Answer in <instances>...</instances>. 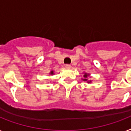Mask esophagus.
<instances>
[{
	"mask_svg": "<svg viewBox=\"0 0 131 131\" xmlns=\"http://www.w3.org/2000/svg\"><path fill=\"white\" fill-rule=\"evenodd\" d=\"M65 67L67 68V69H71V66L70 65V64H66V65H65Z\"/></svg>",
	"mask_w": 131,
	"mask_h": 131,
	"instance_id": "1",
	"label": "esophagus"
}]
</instances>
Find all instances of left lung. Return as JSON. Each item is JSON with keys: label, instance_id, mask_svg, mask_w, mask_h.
Segmentation results:
<instances>
[{"label": "left lung", "instance_id": "left-lung-1", "mask_svg": "<svg viewBox=\"0 0 131 131\" xmlns=\"http://www.w3.org/2000/svg\"><path fill=\"white\" fill-rule=\"evenodd\" d=\"M89 74H88V73H85L83 75V79H82V80L84 81H87V83H90L91 82V81H89L88 79V77L89 76Z\"/></svg>", "mask_w": 131, "mask_h": 131}]
</instances>
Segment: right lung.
Instances as JSON below:
<instances>
[{"mask_svg": "<svg viewBox=\"0 0 131 131\" xmlns=\"http://www.w3.org/2000/svg\"><path fill=\"white\" fill-rule=\"evenodd\" d=\"M50 75H54V71H51L50 73Z\"/></svg>", "mask_w": 131, "mask_h": 131, "instance_id": "right-lung-1", "label": "right lung"}]
</instances>
